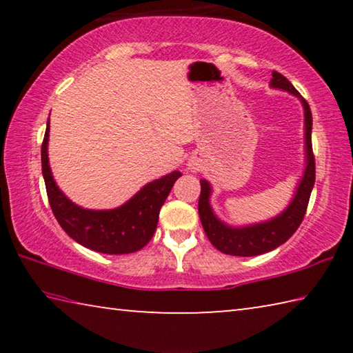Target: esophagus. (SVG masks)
Masks as SVG:
<instances>
[{
	"instance_id": "esophagus-1",
	"label": "esophagus",
	"mask_w": 353,
	"mask_h": 353,
	"mask_svg": "<svg viewBox=\"0 0 353 353\" xmlns=\"http://www.w3.org/2000/svg\"><path fill=\"white\" fill-rule=\"evenodd\" d=\"M196 168H198V163H196L194 160H190V162H188V170H196Z\"/></svg>"
}]
</instances>
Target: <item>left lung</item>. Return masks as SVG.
<instances>
[{
	"label": "left lung",
	"instance_id": "obj_1",
	"mask_svg": "<svg viewBox=\"0 0 353 353\" xmlns=\"http://www.w3.org/2000/svg\"><path fill=\"white\" fill-rule=\"evenodd\" d=\"M271 87L279 90L290 92L294 94L303 105V115H305V152H307V166L303 171V176L299 182V187L294 193V198L290 202V205L270 221L259 224H250L244 227H230L218 219L210 207V194L212 187L205 179L201 181V196H199V218L202 227H204L205 235L210 243L218 250L227 255L236 256H254L260 254H266L274 250L291 238V235L301 225L303 216H305L310 194H312L316 168H314V155L312 146V126L313 118L312 110L305 99H303L294 85L286 79L283 74L272 71Z\"/></svg>",
	"mask_w": 353,
	"mask_h": 353
}]
</instances>
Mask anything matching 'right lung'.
Masks as SVG:
<instances>
[{
  "label": "right lung",
  "instance_id": "1",
  "mask_svg": "<svg viewBox=\"0 0 353 353\" xmlns=\"http://www.w3.org/2000/svg\"><path fill=\"white\" fill-rule=\"evenodd\" d=\"M48 121L43 143H41V172H43L46 194L51 210L62 229L83 248L101 254H132L151 241L159 223V213L168 198L172 185L182 174H170L149 182L126 204L112 210H88L71 202L54 182L48 162Z\"/></svg>",
  "mask_w": 353,
  "mask_h": 353
}]
</instances>
